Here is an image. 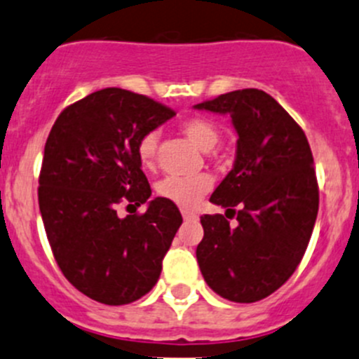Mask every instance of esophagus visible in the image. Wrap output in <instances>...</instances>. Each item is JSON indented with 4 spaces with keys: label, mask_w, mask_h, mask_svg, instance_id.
I'll list each match as a JSON object with an SVG mask.
<instances>
[{
    "label": "esophagus",
    "mask_w": 359,
    "mask_h": 359,
    "mask_svg": "<svg viewBox=\"0 0 359 359\" xmlns=\"http://www.w3.org/2000/svg\"><path fill=\"white\" fill-rule=\"evenodd\" d=\"M182 217L186 219V221H196L198 215L194 214L193 210H187V208H182Z\"/></svg>",
    "instance_id": "obj_1"
}]
</instances>
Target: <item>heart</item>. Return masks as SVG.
<instances>
[{
    "instance_id": "heart-1",
    "label": "heart",
    "mask_w": 359,
    "mask_h": 359,
    "mask_svg": "<svg viewBox=\"0 0 359 359\" xmlns=\"http://www.w3.org/2000/svg\"><path fill=\"white\" fill-rule=\"evenodd\" d=\"M180 131L200 151H210L219 140V128L207 117H189L180 123ZM158 152V135L145 133L137 144V156L145 168H152ZM212 186L208 175L166 177L158 184V194L179 207H193Z\"/></svg>"
}]
</instances>
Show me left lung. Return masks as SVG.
Listing matches in <instances>:
<instances>
[{"label": "left lung", "mask_w": 359, "mask_h": 359, "mask_svg": "<svg viewBox=\"0 0 359 359\" xmlns=\"http://www.w3.org/2000/svg\"><path fill=\"white\" fill-rule=\"evenodd\" d=\"M194 109L228 114L238 135L235 165L210 201L239 222L229 229L222 214L201 215V276L226 300L259 302L293 276L314 229L319 187L311 145L297 121L259 89L226 93Z\"/></svg>", "instance_id": "8db88e82"}]
</instances>
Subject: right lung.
I'll list each match as a JSON object with an SVG mask.
<instances>
[{"mask_svg": "<svg viewBox=\"0 0 359 359\" xmlns=\"http://www.w3.org/2000/svg\"><path fill=\"white\" fill-rule=\"evenodd\" d=\"M175 116L144 95L107 87L55 119L41 161L38 203L62 276L86 297L126 305L147 294L161 276L182 215L165 198L144 214L119 217L117 207L151 198L137 144Z\"/></svg>", "mask_w": 359, "mask_h": 359, "instance_id": "add662e5", "label": "right lung"}]
</instances>
